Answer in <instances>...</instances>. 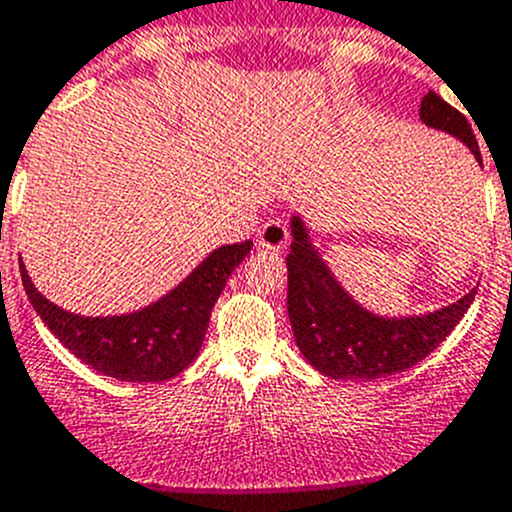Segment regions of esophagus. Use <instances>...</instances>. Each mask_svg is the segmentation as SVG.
Here are the masks:
<instances>
[{"label":"esophagus","instance_id":"34e87169","mask_svg":"<svg viewBox=\"0 0 512 512\" xmlns=\"http://www.w3.org/2000/svg\"><path fill=\"white\" fill-rule=\"evenodd\" d=\"M259 243L264 248H274V251L284 248L289 243V228H286V223L281 218H269L259 228Z\"/></svg>","mask_w":512,"mask_h":512}]
</instances>
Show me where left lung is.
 <instances>
[{"label":"left lung","mask_w":512,"mask_h":512,"mask_svg":"<svg viewBox=\"0 0 512 512\" xmlns=\"http://www.w3.org/2000/svg\"><path fill=\"white\" fill-rule=\"evenodd\" d=\"M420 118L430 128L460 138L480 160L478 140L460 110L437 92L422 97ZM483 163V160H480ZM289 269V319L296 347L309 364L332 379H369L405 372L435 352L465 316L475 299V289L455 304L427 316L382 319L354 304L347 291L334 281L324 261L316 256L299 218L291 221Z\"/></svg>","instance_id":"left-lung-1"}]
</instances>
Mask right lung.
<instances>
[{"instance_id":"1","label":"right lung","mask_w":512,"mask_h":512,"mask_svg":"<svg viewBox=\"0 0 512 512\" xmlns=\"http://www.w3.org/2000/svg\"><path fill=\"white\" fill-rule=\"evenodd\" d=\"M251 251V241L228 243L148 309L110 319L75 316L50 304L34 289L27 271L22 284L52 334L92 369L120 382H163L180 374L201 352L211 309L228 276Z\"/></svg>"}]
</instances>
